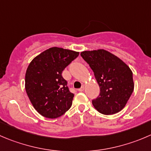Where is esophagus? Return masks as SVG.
Instances as JSON below:
<instances>
[{
  "label": "esophagus",
  "instance_id": "1",
  "mask_svg": "<svg viewBox=\"0 0 151 151\" xmlns=\"http://www.w3.org/2000/svg\"><path fill=\"white\" fill-rule=\"evenodd\" d=\"M84 89H85V86H82V87L80 88H79L78 91L80 92H82V91H84Z\"/></svg>",
  "mask_w": 151,
  "mask_h": 151
}]
</instances>
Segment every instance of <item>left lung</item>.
<instances>
[{
	"mask_svg": "<svg viewBox=\"0 0 151 151\" xmlns=\"http://www.w3.org/2000/svg\"><path fill=\"white\" fill-rule=\"evenodd\" d=\"M94 74L100 88L95 109L102 114H114L126 105L134 88L133 73L120 58L105 49L84 51L80 53Z\"/></svg>",
	"mask_w": 151,
	"mask_h": 151,
	"instance_id": "left-lung-1",
	"label": "left lung"
}]
</instances>
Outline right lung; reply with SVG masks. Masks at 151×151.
Segmentation results:
<instances>
[{
  "instance_id": "obj_1",
  "label": "right lung",
  "mask_w": 151,
  "mask_h": 151,
  "mask_svg": "<svg viewBox=\"0 0 151 151\" xmlns=\"http://www.w3.org/2000/svg\"><path fill=\"white\" fill-rule=\"evenodd\" d=\"M78 55V52L52 47L28 65L25 89L35 109L44 117H60L71 108L74 93L68 90L62 72Z\"/></svg>"
}]
</instances>
